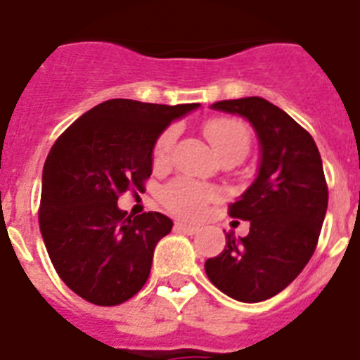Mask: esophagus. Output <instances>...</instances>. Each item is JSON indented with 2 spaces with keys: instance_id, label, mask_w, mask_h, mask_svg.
I'll return each instance as SVG.
<instances>
[{
  "instance_id": "34e87169",
  "label": "esophagus",
  "mask_w": 360,
  "mask_h": 360,
  "mask_svg": "<svg viewBox=\"0 0 360 360\" xmlns=\"http://www.w3.org/2000/svg\"><path fill=\"white\" fill-rule=\"evenodd\" d=\"M175 231H179V232H183V234H188V236H192V234H195L199 229L194 225H186V223H183V221H177L175 223Z\"/></svg>"
}]
</instances>
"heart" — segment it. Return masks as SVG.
Masks as SVG:
<instances>
[{
    "label": "heart",
    "mask_w": 360,
    "mask_h": 360,
    "mask_svg": "<svg viewBox=\"0 0 360 360\" xmlns=\"http://www.w3.org/2000/svg\"><path fill=\"white\" fill-rule=\"evenodd\" d=\"M205 134L208 141L221 157L229 152H240L245 155L250 146L249 128L241 120L236 119H210L205 122ZM175 139H177V129H165L153 146V165L166 166L170 161L172 150H174ZM219 198V192L216 188L199 183V181L181 177V179L172 181L170 185L162 190V203L170 212L177 214L186 219H195L207 212L208 205L214 199Z\"/></svg>",
    "instance_id": "b5f03b06"
}]
</instances>
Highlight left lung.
<instances>
[{"label": "left lung", "instance_id": "8db88e82", "mask_svg": "<svg viewBox=\"0 0 360 360\" xmlns=\"http://www.w3.org/2000/svg\"><path fill=\"white\" fill-rule=\"evenodd\" d=\"M212 110L240 115L255 128V183L229 207L250 223L245 238L226 234L221 255L205 262L208 280L234 300L255 304L288 288L315 252L328 210V185L315 141L262 96L221 101Z\"/></svg>", "mask_w": 360, "mask_h": 360}]
</instances>
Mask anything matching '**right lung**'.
<instances>
[{"mask_svg": "<svg viewBox=\"0 0 360 360\" xmlns=\"http://www.w3.org/2000/svg\"><path fill=\"white\" fill-rule=\"evenodd\" d=\"M198 108L113 98L75 120L51 148L41 238L58 276L84 300L119 306L146 283L155 245L174 223L161 212L128 216L117 201L144 188L159 135Z\"/></svg>", "mask_w": 360, "mask_h": 360, "instance_id": "1", "label": "right lung"}]
</instances>
